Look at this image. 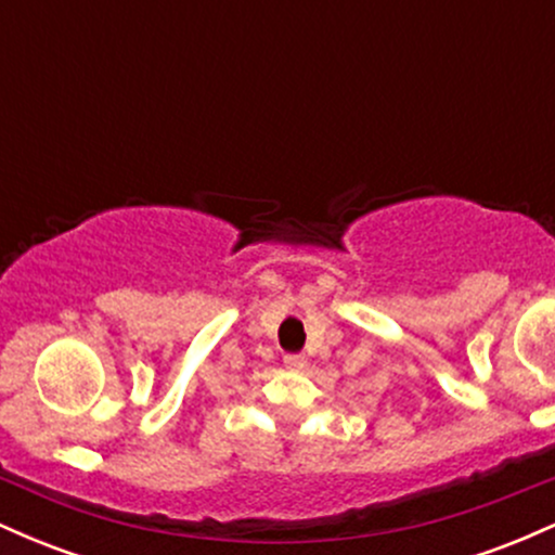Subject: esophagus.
Returning a JSON list of instances; mask_svg holds the SVG:
<instances>
[{
  "label": "esophagus",
  "mask_w": 555,
  "mask_h": 555,
  "mask_svg": "<svg viewBox=\"0 0 555 555\" xmlns=\"http://www.w3.org/2000/svg\"><path fill=\"white\" fill-rule=\"evenodd\" d=\"M305 365H308V358H305V354H297V352L284 354V367H286V371H302Z\"/></svg>",
  "instance_id": "esophagus-1"
}]
</instances>
